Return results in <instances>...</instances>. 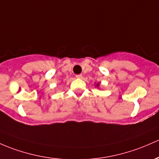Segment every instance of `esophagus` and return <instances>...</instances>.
<instances>
[{"label":"esophagus","mask_w":159,"mask_h":159,"mask_svg":"<svg viewBox=\"0 0 159 159\" xmlns=\"http://www.w3.org/2000/svg\"><path fill=\"white\" fill-rule=\"evenodd\" d=\"M76 78H82V75H81V74H80V75H76Z\"/></svg>","instance_id":"1"}]
</instances>
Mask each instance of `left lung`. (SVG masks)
Segmentation results:
<instances>
[{
    "label": "left lung",
    "instance_id": "8db88e82",
    "mask_svg": "<svg viewBox=\"0 0 159 159\" xmlns=\"http://www.w3.org/2000/svg\"><path fill=\"white\" fill-rule=\"evenodd\" d=\"M99 86V83H97V88H98Z\"/></svg>",
    "mask_w": 159,
    "mask_h": 159
}]
</instances>
